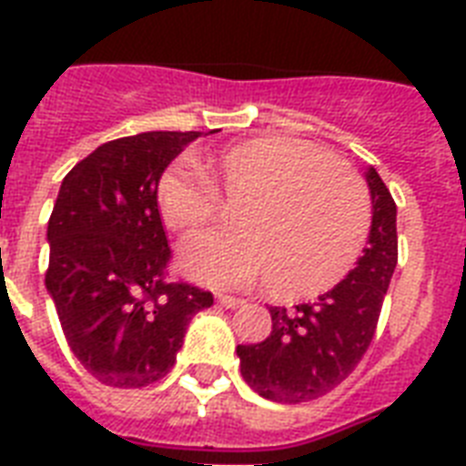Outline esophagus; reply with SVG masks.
Listing matches in <instances>:
<instances>
[{
	"mask_svg": "<svg viewBox=\"0 0 466 466\" xmlns=\"http://www.w3.org/2000/svg\"><path fill=\"white\" fill-rule=\"evenodd\" d=\"M218 305H222L225 309H237V307L244 305V299L229 298V295H218Z\"/></svg>",
	"mask_w": 466,
	"mask_h": 466,
	"instance_id": "esophagus-1",
	"label": "esophagus"
}]
</instances>
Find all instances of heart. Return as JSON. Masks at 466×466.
I'll list each match as a JSON object with an SVG mask.
<instances>
[{
  "instance_id": "heart-1",
  "label": "heart",
  "mask_w": 466,
  "mask_h": 466,
  "mask_svg": "<svg viewBox=\"0 0 466 466\" xmlns=\"http://www.w3.org/2000/svg\"><path fill=\"white\" fill-rule=\"evenodd\" d=\"M203 175V182L199 176ZM239 198L229 234H208L181 247L186 276L215 288L266 278L285 302L324 295L353 270L370 232L368 190L346 161L309 142L261 135L193 167H168L157 183V208L168 229L193 234L215 218V197Z\"/></svg>"
}]
</instances>
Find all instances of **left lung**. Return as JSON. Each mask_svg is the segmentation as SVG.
I'll list each match as a JSON object with an SVG mask.
<instances>
[{
	"mask_svg": "<svg viewBox=\"0 0 466 466\" xmlns=\"http://www.w3.org/2000/svg\"><path fill=\"white\" fill-rule=\"evenodd\" d=\"M365 181L372 225L355 268L311 305L270 307L268 339L237 346L241 377L263 399L299 404L324 397L353 372L372 343L397 268V205L372 167Z\"/></svg>",
	"mask_w": 466,
	"mask_h": 466,
	"instance_id": "obj_1",
	"label": "left lung"
}]
</instances>
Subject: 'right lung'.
<instances>
[{"mask_svg":"<svg viewBox=\"0 0 466 466\" xmlns=\"http://www.w3.org/2000/svg\"><path fill=\"white\" fill-rule=\"evenodd\" d=\"M200 133L106 142L60 186L47 222L46 288L72 353L98 382L147 387L174 368L210 292L164 283L168 248L157 208L164 168Z\"/></svg>","mask_w":466,"mask_h":466,"instance_id":"right-lung-1","label":"right lung"}]
</instances>
